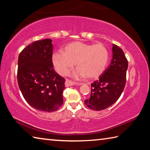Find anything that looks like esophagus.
<instances>
[{
  "instance_id": "esophagus-1",
  "label": "esophagus",
  "mask_w": 150,
  "mask_h": 150,
  "mask_svg": "<svg viewBox=\"0 0 150 150\" xmlns=\"http://www.w3.org/2000/svg\"><path fill=\"white\" fill-rule=\"evenodd\" d=\"M79 85L80 86V85H81L82 84H81V83H75L73 82V81H70L69 79H66L65 80V87H71V86H73V85Z\"/></svg>"
}]
</instances>
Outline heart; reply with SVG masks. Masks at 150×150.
Here are the masks:
<instances>
[{"mask_svg": "<svg viewBox=\"0 0 150 150\" xmlns=\"http://www.w3.org/2000/svg\"><path fill=\"white\" fill-rule=\"evenodd\" d=\"M109 53L102 44H92L75 42L67 44L63 52H54L52 63L55 70L66 75L76 62L78 69L74 73L76 79H96L103 74L108 64Z\"/></svg>", "mask_w": 150, "mask_h": 150, "instance_id": "obj_1", "label": "heart"}]
</instances>
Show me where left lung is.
<instances>
[{
    "instance_id": "obj_1",
    "label": "left lung",
    "mask_w": 150,
    "mask_h": 150,
    "mask_svg": "<svg viewBox=\"0 0 150 150\" xmlns=\"http://www.w3.org/2000/svg\"><path fill=\"white\" fill-rule=\"evenodd\" d=\"M112 58L108 67L98 80L91 85V96L85 104L94 110H101L112 105L124 90L126 84L128 60L121 48L112 44Z\"/></svg>"
}]
</instances>
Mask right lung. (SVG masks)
Returning a JSON list of instances; mask_svg holds the SVG:
<instances>
[{
    "instance_id": "1",
    "label": "right lung",
    "mask_w": 150,
    "mask_h": 150,
    "mask_svg": "<svg viewBox=\"0 0 150 150\" xmlns=\"http://www.w3.org/2000/svg\"><path fill=\"white\" fill-rule=\"evenodd\" d=\"M52 40H38L24 48L18 60V83L24 99L37 110H57L63 105L65 79L55 71Z\"/></svg>"
}]
</instances>
